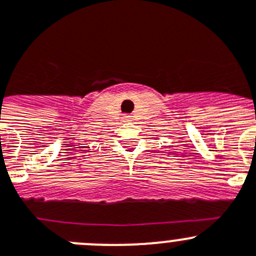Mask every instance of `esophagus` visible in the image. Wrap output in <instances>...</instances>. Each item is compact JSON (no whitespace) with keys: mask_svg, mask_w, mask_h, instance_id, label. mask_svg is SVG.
Masks as SVG:
<instances>
[{"mask_svg":"<svg viewBox=\"0 0 256 256\" xmlns=\"http://www.w3.org/2000/svg\"><path fill=\"white\" fill-rule=\"evenodd\" d=\"M131 118H132V117H131L130 114H124V117H122L124 121H131Z\"/></svg>","mask_w":256,"mask_h":256,"instance_id":"obj_1","label":"esophagus"}]
</instances>
